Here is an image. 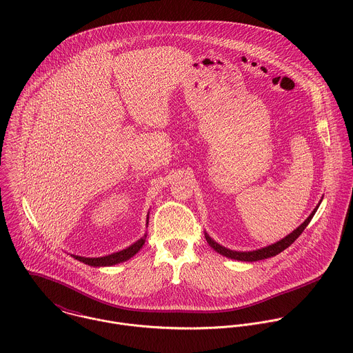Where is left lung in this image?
I'll use <instances>...</instances> for the list:
<instances>
[{"mask_svg": "<svg viewBox=\"0 0 353 353\" xmlns=\"http://www.w3.org/2000/svg\"><path fill=\"white\" fill-rule=\"evenodd\" d=\"M319 206V205H318ZM318 206L312 210V213L305 219V221L303 223L302 225H299L294 232H291L288 236H285L284 239L279 241L277 243L274 245H270L268 248H263V249H259V250H255V252H234V250H228L220 245H217L214 241H212L206 234H205V239L208 242V245L214 250V252H220L221 255H225L228 258H232V259H238V261H248V262H254V261H259V259H265V258H270V256H274L277 255L279 252L285 250L287 248H290L301 235H302L304 228L308 225V223L311 221L312 216L315 214Z\"/></svg>", "mask_w": 353, "mask_h": 353, "instance_id": "8db88e82", "label": "left lung"}]
</instances>
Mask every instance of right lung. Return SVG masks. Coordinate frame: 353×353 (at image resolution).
Instances as JSON below:
<instances>
[{
	"label": "right lung",
	"mask_w": 353,
	"mask_h": 353,
	"mask_svg": "<svg viewBox=\"0 0 353 353\" xmlns=\"http://www.w3.org/2000/svg\"><path fill=\"white\" fill-rule=\"evenodd\" d=\"M144 243H145V238H141L140 241H137L136 243H133L132 246H129L125 250L112 252L110 255L101 256V258H85V256H79V255H73V256L87 265H91V266H111V265H115V263H119V262H123V261L132 258L136 252H140V249L143 248Z\"/></svg>",
	"instance_id": "right-lung-1"
}]
</instances>
